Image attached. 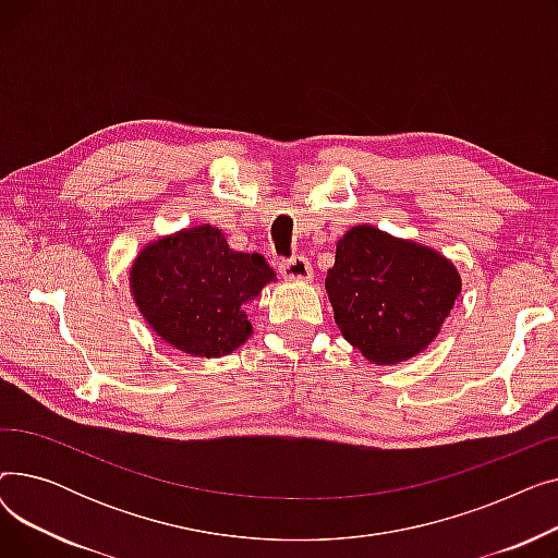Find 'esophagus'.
<instances>
[{"label": "esophagus", "instance_id": "1", "mask_svg": "<svg viewBox=\"0 0 558 558\" xmlns=\"http://www.w3.org/2000/svg\"><path fill=\"white\" fill-rule=\"evenodd\" d=\"M280 276L287 278V280H294V282L312 280V264L303 255H294L289 259H282L280 262Z\"/></svg>", "mask_w": 558, "mask_h": 558}]
</instances>
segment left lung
<instances>
[{"label": "left lung", "instance_id": "obj_1", "mask_svg": "<svg viewBox=\"0 0 558 558\" xmlns=\"http://www.w3.org/2000/svg\"><path fill=\"white\" fill-rule=\"evenodd\" d=\"M326 291L343 339L368 362L391 366L434 341L461 276L441 253L362 223L337 242Z\"/></svg>", "mask_w": 558, "mask_h": 558}]
</instances>
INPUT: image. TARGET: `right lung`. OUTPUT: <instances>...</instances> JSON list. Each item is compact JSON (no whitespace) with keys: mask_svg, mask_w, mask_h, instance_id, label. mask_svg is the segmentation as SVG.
Segmentation results:
<instances>
[{"mask_svg":"<svg viewBox=\"0 0 558 558\" xmlns=\"http://www.w3.org/2000/svg\"><path fill=\"white\" fill-rule=\"evenodd\" d=\"M274 278L259 253L232 251L219 228L203 223L144 246L131 269V294L162 341L210 360L253 335L244 305Z\"/></svg>","mask_w":558,"mask_h":558,"instance_id":"right-lung-1","label":"right lung"}]
</instances>
